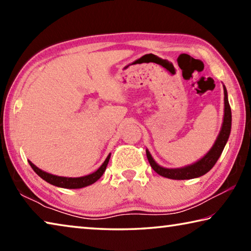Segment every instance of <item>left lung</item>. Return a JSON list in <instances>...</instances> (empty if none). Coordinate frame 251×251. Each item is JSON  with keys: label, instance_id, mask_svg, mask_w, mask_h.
I'll return each instance as SVG.
<instances>
[{"label": "left lung", "instance_id": "left-lung-1", "mask_svg": "<svg viewBox=\"0 0 251 251\" xmlns=\"http://www.w3.org/2000/svg\"><path fill=\"white\" fill-rule=\"evenodd\" d=\"M224 100H225V108H224V120L223 125L220 128L219 134L216 138L214 145L208 151L207 154L201 157V159L195 161L194 164H190L188 166L179 167V168H166L160 166L156 163L151 155V152L146 150V155L148 161H150L151 168L158 174V175L169 178V179H177V180H184V179H193V178L201 177L205 175L210 169L215 166L217 163L218 158L222 155L225 146L228 142L229 135H230L231 130V109L230 105L228 101V94L227 90L224 85Z\"/></svg>", "mask_w": 251, "mask_h": 251}]
</instances>
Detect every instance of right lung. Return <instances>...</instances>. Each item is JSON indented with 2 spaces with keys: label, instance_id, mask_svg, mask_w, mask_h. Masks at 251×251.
I'll list each match as a JSON object with an SVG mask.
<instances>
[{
  "label": "right lung",
  "instance_id": "right-lung-1",
  "mask_svg": "<svg viewBox=\"0 0 251 251\" xmlns=\"http://www.w3.org/2000/svg\"><path fill=\"white\" fill-rule=\"evenodd\" d=\"M110 158V154L106 157V159L101 166L95 171L94 173L90 174V175L86 176H82V177H63V176H56L53 175V174L46 173L44 171H42L39 167H36L31 160H28L29 165L33 168V171L35 172L37 175H39L42 179H44L45 181H48L49 184L56 186V187H61V188H67V189H78V188H83V187L90 186L92 184H94L95 181H97L100 178L103 176V174L105 172L106 167H107V164Z\"/></svg>",
  "mask_w": 251,
  "mask_h": 251
}]
</instances>
